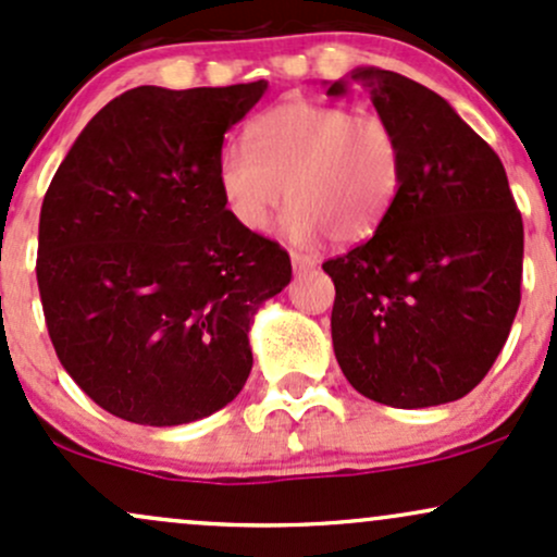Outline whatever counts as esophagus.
Segmentation results:
<instances>
[{
    "mask_svg": "<svg viewBox=\"0 0 557 557\" xmlns=\"http://www.w3.org/2000/svg\"><path fill=\"white\" fill-rule=\"evenodd\" d=\"M290 261H293V270L296 272H306V270H311V267H317V259L306 257V253H290Z\"/></svg>",
    "mask_w": 557,
    "mask_h": 557,
    "instance_id": "1",
    "label": "esophagus"
}]
</instances>
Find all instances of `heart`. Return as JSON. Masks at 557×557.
I'll list each match as a JSON object with an SVG mask.
<instances>
[{
    "mask_svg": "<svg viewBox=\"0 0 557 557\" xmlns=\"http://www.w3.org/2000/svg\"><path fill=\"white\" fill-rule=\"evenodd\" d=\"M248 146L230 144L216 162L227 212L264 233L285 201L290 240L361 243L382 225L403 177V149L382 117L311 101H285L248 125Z\"/></svg>",
    "mask_w": 557,
    "mask_h": 557,
    "instance_id": "obj_1",
    "label": "heart"
}]
</instances>
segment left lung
Here are the masks:
<instances>
[{
    "label": "left lung",
    "instance_id": "1",
    "mask_svg": "<svg viewBox=\"0 0 557 557\" xmlns=\"http://www.w3.org/2000/svg\"><path fill=\"white\" fill-rule=\"evenodd\" d=\"M348 86L398 133L403 177L372 238L322 264L335 283V359L369 400H458L490 372L521 304L523 222L505 168L421 83L359 67L327 94Z\"/></svg>",
    "mask_w": 557,
    "mask_h": 557
}]
</instances>
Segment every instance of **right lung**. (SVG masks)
Returning <instances> with one entry per match:
<instances>
[{
	"mask_svg": "<svg viewBox=\"0 0 557 557\" xmlns=\"http://www.w3.org/2000/svg\"><path fill=\"white\" fill-rule=\"evenodd\" d=\"M264 91L267 81L131 88L83 127L44 196L36 277L49 337L114 417L188 424L251 374L253 314L293 270L280 243L227 212L216 162Z\"/></svg>",
	"mask_w": 557,
	"mask_h": 557,
	"instance_id": "1",
	"label": "right lung"
}]
</instances>
